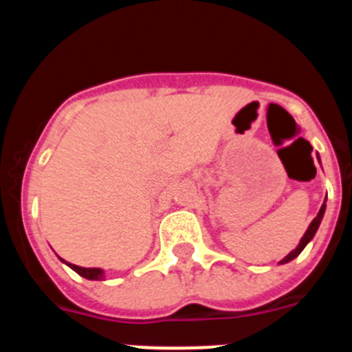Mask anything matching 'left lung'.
Listing matches in <instances>:
<instances>
[{
  "mask_svg": "<svg viewBox=\"0 0 352 352\" xmlns=\"http://www.w3.org/2000/svg\"><path fill=\"white\" fill-rule=\"evenodd\" d=\"M317 158H319V157H317ZM324 211H326V199H324V203H322L321 210H319V213H317V217L312 220V222H310L309 229H307V232H305V234H303V238L300 239V243H298V247L294 248V250H292V252H289L287 256H285L284 259L280 261V264H285V263H289V261L296 259V257L300 256L301 252H303V248L307 247V245H309V241L314 238V236H316L317 229H319V226H321V220H322V217H324Z\"/></svg>",
  "mask_w": 352,
  "mask_h": 352,
  "instance_id": "left-lung-1",
  "label": "left lung"
}]
</instances>
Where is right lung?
Listing matches in <instances>:
<instances>
[{
    "label": "right lung",
    "mask_w": 352,
    "mask_h": 352,
    "mask_svg": "<svg viewBox=\"0 0 352 352\" xmlns=\"http://www.w3.org/2000/svg\"><path fill=\"white\" fill-rule=\"evenodd\" d=\"M61 259V257H60ZM63 261V259H61ZM65 264H68L72 270L76 273H79L80 276H84V278H88V280H104L105 275H104V270L100 268H80V266H77V264H72V263H67V261H63Z\"/></svg>",
    "instance_id": "obj_1"
}]
</instances>
